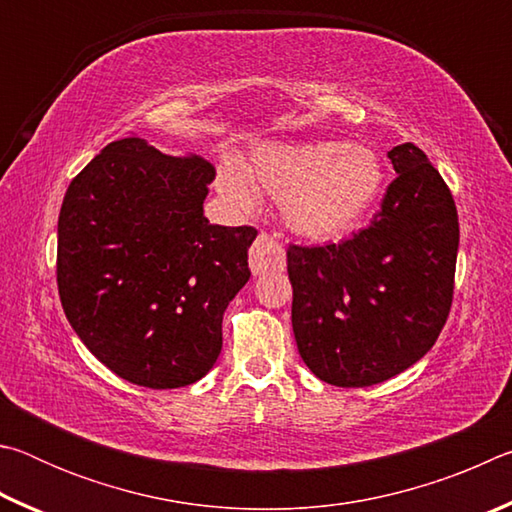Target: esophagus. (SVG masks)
Segmentation results:
<instances>
[{"mask_svg": "<svg viewBox=\"0 0 512 512\" xmlns=\"http://www.w3.org/2000/svg\"><path fill=\"white\" fill-rule=\"evenodd\" d=\"M248 264L253 275H264L268 271H282L284 264H287V255H284V248L280 241L262 232L248 250Z\"/></svg>", "mask_w": 512, "mask_h": 512, "instance_id": "obj_1", "label": "esophagus"}]
</instances>
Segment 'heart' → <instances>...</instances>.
<instances>
[{"instance_id": "obj_1", "label": "heart", "mask_w": 512, "mask_h": 512, "mask_svg": "<svg viewBox=\"0 0 512 512\" xmlns=\"http://www.w3.org/2000/svg\"><path fill=\"white\" fill-rule=\"evenodd\" d=\"M384 185L377 153L361 144H262L246 164L223 158L216 189L237 207L255 205V192L280 201L287 228L302 239L329 241L366 219Z\"/></svg>"}]
</instances>
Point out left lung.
Segmentation results:
<instances>
[{
  "label": "left lung",
  "mask_w": 512,
  "mask_h": 512,
  "mask_svg": "<svg viewBox=\"0 0 512 512\" xmlns=\"http://www.w3.org/2000/svg\"><path fill=\"white\" fill-rule=\"evenodd\" d=\"M388 158L397 178L366 230L343 244L287 250L298 352L332 386H372L411 368L452 307V192L415 144L393 146Z\"/></svg>",
  "instance_id": "1"
}]
</instances>
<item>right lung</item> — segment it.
<instances>
[{"mask_svg": "<svg viewBox=\"0 0 512 512\" xmlns=\"http://www.w3.org/2000/svg\"><path fill=\"white\" fill-rule=\"evenodd\" d=\"M214 167L140 137L108 144L67 187L58 216V293L103 366L144 388L205 377L223 314L250 277V225H210Z\"/></svg>", "mask_w": 512, "mask_h": 512, "instance_id": "add662e5", "label": "right lung"}]
</instances>
